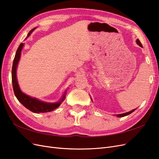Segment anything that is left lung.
<instances>
[{"label":"left lung","mask_w":159,"mask_h":159,"mask_svg":"<svg viewBox=\"0 0 159 159\" xmlns=\"http://www.w3.org/2000/svg\"><path fill=\"white\" fill-rule=\"evenodd\" d=\"M136 42H137V44H138L139 46H140L141 47H143V46H142V44H141V43L140 40H139V39H137ZM134 110H135V109H133V110H132V111H129V112L125 113H122V114H119V115H117V117H125V116H126V115H129V114H131V113H133Z\"/></svg>","instance_id":"obj_1"}]
</instances>
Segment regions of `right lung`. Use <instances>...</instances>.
<instances>
[{"mask_svg": "<svg viewBox=\"0 0 159 159\" xmlns=\"http://www.w3.org/2000/svg\"><path fill=\"white\" fill-rule=\"evenodd\" d=\"M34 29L35 28H33V29H32L29 32V33H28L27 35V38L28 36H30L31 33ZM23 46H24V44L23 43H21L20 46H18L16 52L15 57H14V59L13 61V64H12V87H13L14 95H15L18 100L24 105V106L34 113H46V112L52 111L53 110H54L55 109L57 108L60 106V105L65 99V95H64L63 98H62L61 100L59 102L54 103H46V102H42V101L38 100L36 98H31L30 96H28L22 93L20 89V87H19L18 81H17V78H16V68H17V66H18L19 60H20L21 51L23 48ZM64 94H66V93Z\"/></svg>", "mask_w": 159, "mask_h": 159, "instance_id": "obj_1", "label": "right lung"}]
</instances>
